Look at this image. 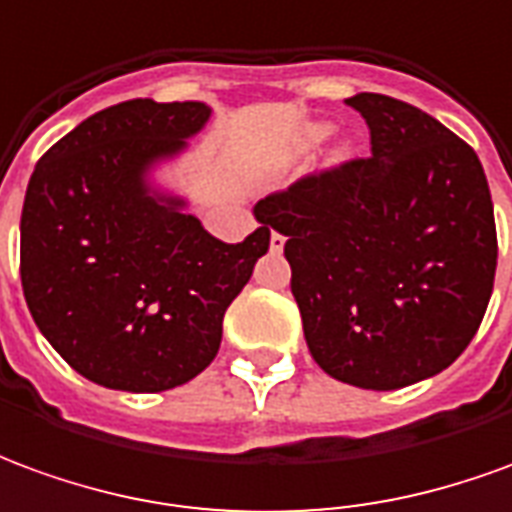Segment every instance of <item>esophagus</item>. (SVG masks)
<instances>
[{
  "label": "esophagus",
  "mask_w": 512,
  "mask_h": 512,
  "mask_svg": "<svg viewBox=\"0 0 512 512\" xmlns=\"http://www.w3.org/2000/svg\"><path fill=\"white\" fill-rule=\"evenodd\" d=\"M284 242H286V237L281 234V231H273V234H270V248H273L275 253L284 248Z\"/></svg>",
  "instance_id": "obj_1"
}]
</instances>
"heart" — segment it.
<instances>
[{
  "mask_svg": "<svg viewBox=\"0 0 512 512\" xmlns=\"http://www.w3.org/2000/svg\"><path fill=\"white\" fill-rule=\"evenodd\" d=\"M322 134H325V129H311V132H308V140H320Z\"/></svg>",
  "mask_w": 512,
  "mask_h": 512,
  "instance_id": "b5f03b06",
  "label": "heart"
}]
</instances>
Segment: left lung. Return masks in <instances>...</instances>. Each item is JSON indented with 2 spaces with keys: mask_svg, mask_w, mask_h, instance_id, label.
Wrapping results in <instances>:
<instances>
[{
  "mask_svg": "<svg viewBox=\"0 0 512 512\" xmlns=\"http://www.w3.org/2000/svg\"><path fill=\"white\" fill-rule=\"evenodd\" d=\"M372 157L314 170L256 217L286 237L308 350L331 378L391 391L433 378L480 328L494 292L496 223L474 148L405 101H344Z\"/></svg>",
  "mask_w": 512,
  "mask_h": 512,
  "instance_id": "left-lung-1",
  "label": "left lung"
}]
</instances>
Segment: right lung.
<instances>
[{
    "label": "right lung",
    "instance_id": "1",
    "mask_svg": "<svg viewBox=\"0 0 512 512\" xmlns=\"http://www.w3.org/2000/svg\"><path fill=\"white\" fill-rule=\"evenodd\" d=\"M209 112L201 101H123L35 165L21 209L24 297L54 350L99 386L165 391L201 375L226 308L270 248L267 223L228 245L179 198L148 192V168L179 154Z\"/></svg>",
    "mask_w": 512,
    "mask_h": 512
}]
</instances>
